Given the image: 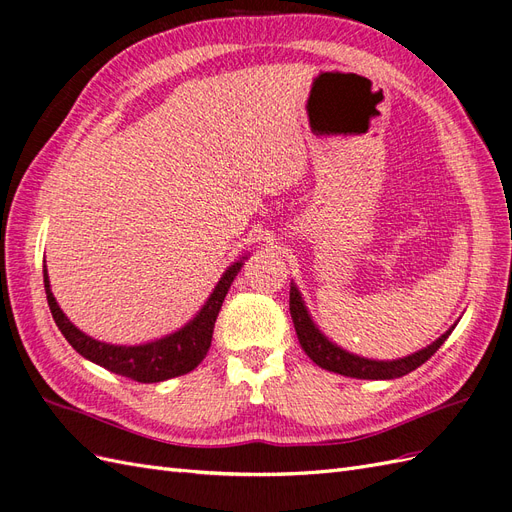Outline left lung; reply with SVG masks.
<instances>
[{"label":"left lung","mask_w":512,"mask_h":512,"mask_svg":"<svg viewBox=\"0 0 512 512\" xmlns=\"http://www.w3.org/2000/svg\"><path fill=\"white\" fill-rule=\"evenodd\" d=\"M290 316L294 322V331H297L299 344L305 350V354L312 359L318 367L333 371V374H342L348 378H359V380H393L410 374L416 367H421L425 361H429L433 352H436L448 335L453 333L457 322L446 333H442L436 342H431L427 348L416 350L404 359H393V361H376V359H365V356L352 354L337 346L335 342L324 335L318 324L314 322L312 314L303 301V294L299 292L297 284L290 282Z\"/></svg>","instance_id":"8db88e82"}]
</instances>
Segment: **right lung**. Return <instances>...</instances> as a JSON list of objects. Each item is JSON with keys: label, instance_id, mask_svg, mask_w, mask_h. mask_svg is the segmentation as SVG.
Segmentation results:
<instances>
[{"label": "right lung", "instance_id": "1", "mask_svg": "<svg viewBox=\"0 0 512 512\" xmlns=\"http://www.w3.org/2000/svg\"><path fill=\"white\" fill-rule=\"evenodd\" d=\"M245 260H247V254L232 262V265L222 273L220 282L215 284L205 305L198 309L196 316L190 322H185L181 329L168 333L160 339H153V342L136 344V346L106 344V342H100V339L89 337L79 327H74L70 318L61 312L57 299L53 297L46 265L42 267V273H44L46 301H49L53 320L59 327L61 335L68 339V344L79 352L83 359L113 371V374L149 384V382H164L168 378L188 374V371L196 369L198 363L205 359L211 346L215 318H218L222 303L228 294V288L232 282H235V277L241 271Z\"/></svg>", "mask_w": 512, "mask_h": 512}]
</instances>
